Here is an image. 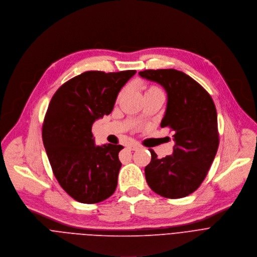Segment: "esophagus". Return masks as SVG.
Segmentation results:
<instances>
[{
    "instance_id": "esophagus-1",
    "label": "esophagus",
    "mask_w": 257,
    "mask_h": 257,
    "mask_svg": "<svg viewBox=\"0 0 257 257\" xmlns=\"http://www.w3.org/2000/svg\"><path fill=\"white\" fill-rule=\"evenodd\" d=\"M127 148H128L130 150H132V151H138V150H140L141 146H140L139 144H137V143H133V144H130V145L127 146Z\"/></svg>"
}]
</instances>
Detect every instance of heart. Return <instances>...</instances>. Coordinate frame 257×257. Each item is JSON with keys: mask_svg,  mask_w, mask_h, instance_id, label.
<instances>
[{"mask_svg": "<svg viewBox=\"0 0 257 257\" xmlns=\"http://www.w3.org/2000/svg\"><path fill=\"white\" fill-rule=\"evenodd\" d=\"M157 92H162V91H161L158 87H156V86H149V87H146V89H145V95H146V94H151V93H157ZM123 93H124V89H122V90L118 93L117 99L121 98V96L123 95Z\"/></svg>", "mask_w": 257, "mask_h": 257, "instance_id": "1", "label": "heart"}]
</instances>
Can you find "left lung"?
<instances>
[{
	"label": "left lung",
	"mask_w": 257,
	"mask_h": 257,
	"mask_svg": "<svg viewBox=\"0 0 257 257\" xmlns=\"http://www.w3.org/2000/svg\"><path fill=\"white\" fill-rule=\"evenodd\" d=\"M140 76L157 82L168 102L161 127L174 132L173 154L158 159L150 149L145 168L148 185L166 198H180L195 191L215 159L219 147L217 110L211 95L183 72L174 69L145 70Z\"/></svg>",
	"instance_id": "8db88e82"
}]
</instances>
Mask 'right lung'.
Instances as JSON below:
<instances>
[{
	"label": "right lung",
	"mask_w": 257,
	"mask_h": 257,
	"mask_svg": "<svg viewBox=\"0 0 257 257\" xmlns=\"http://www.w3.org/2000/svg\"><path fill=\"white\" fill-rule=\"evenodd\" d=\"M136 72H85L63 84L49 102L43 145L60 185L79 202H100L116 189L123 147L95 146L92 124L112 111L118 92Z\"/></svg>",
	"instance_id": "right-lung-1"
}]
</instances>
